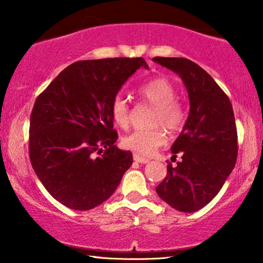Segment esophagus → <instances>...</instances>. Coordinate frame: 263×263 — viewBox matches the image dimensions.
<instances>
[{"instance_id":"34e87169","label":"esophagus","mask_w":263,"mask_h":263,"mask_svg":"<svg viewBox=\"0 0 263 263\" xmlns=\"http://www.w3.org/2000/svg\"><path fill=\"white\" fill-rule=\"evenodd\" d=\"M134 161L137 162V163H148L149 162V158L148 157H143L141 155H137V153H135L134 155Z\"/></svg>"}]
</instances>
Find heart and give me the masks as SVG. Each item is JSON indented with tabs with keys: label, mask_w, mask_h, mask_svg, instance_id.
<instances>
[{
	"label": "heart",
	"mask_w": 263,
	"mask_h": 263,
	"mask_svg": "<svg viewBox=\"0 0 263 263\" xmlns=\"http://www.w3.org/2000/svg\"><path fill=\"white\" fill-rule=\"evenodd\" d=\"M138 96L147 104L152 105L149 125L146 129H136L123 136L121 146L137 155H149L167 142V132L179 131L186 120L184 105L177 100V90L165 78H156L141 85L137 90ZM111 120L117 127L127 128L131 122V107L122 96H116L110 106Z\"/></svg>",
	"instance_id": "1"
}]
</instances>
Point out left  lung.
Returning a JSON list of instances; mask_svg holds the SVG:
<instances>
[{
  "instance_id": "left-lung-1",
  "label": "left lung",
  "mask_w": 263,
  "mask_h": 263,
  "mask_svg": "<svg viewBox=\"0 0 263 263\" xmlns=\"http://www.w3.org/2000/svg\"><path fill=\"white\" fill-rule=\"evenodd\" d=\"M182 78L188 90L190 111L183 131L172 146L182 156L157 194L183 213H194L210 203L230 176L237 159V129L230 99L197 63L185 58H153Z\"/></svg>"
}]
</instances>
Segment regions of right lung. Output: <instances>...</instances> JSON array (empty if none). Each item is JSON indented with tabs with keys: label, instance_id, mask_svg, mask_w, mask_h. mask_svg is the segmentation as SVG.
Returning <instances> with one entry per match:
<instances>
[{
	"label": "right lung",
	"instance_id": "obj_1",
	"mask_svg": "<svg viewBox=\"0 0 263 263\" xmlns=\"http://www.w3.org/2000/svg\"><path fill=\"white\" fill-rule=\"evenodd\" d=\"M143 58L81 60L66 66L34 102L29 159L52 197L74 210H90L114 194L132 153L115 146L110 106Z\"/></svg>",
	"mask_w": 263,
	"mask_h": 263
}]
</instances>
